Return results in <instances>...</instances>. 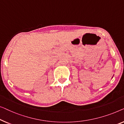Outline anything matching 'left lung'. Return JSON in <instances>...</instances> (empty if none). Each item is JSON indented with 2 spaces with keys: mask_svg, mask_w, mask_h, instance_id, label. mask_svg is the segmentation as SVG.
I'll use <instances>...</instances> for the list:
<instances>
[{
  "mask_svg": "<svg viewBox=\"0 0 124 124\" xmlns=\"http://www.w3.org/2000/svg\"><path fill=\"white\" fill-rule=\"evenodd\" d=\"M112 78H113V77H112Z\"/></svg>",
  "mask_w": 124,
  "mask_h": 124,
  "instance_id": "left-lung-1",
  "label": "left lung"
}]
</instances>
